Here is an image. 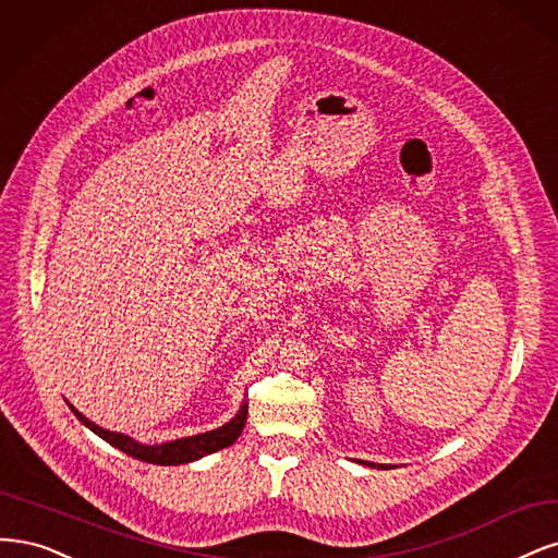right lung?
I'll return each instance as SVG.
<instances>
[{
  "instance_id": "right-lung-1",
  "label": "right lung",
  "mask_w": 558,
  "mask_h": 558,
  "mask_svg": "<svg viewBox=\"0 0 558 558\" xmlns=\"http://www.w3.org/2000/svg\"><path fill=\"white\" fill-rule=\"evenodd\" d=\"M71 410H74V415L87 428H93L99 438H104L106 442H111L113 447L122 449L124 454H130V457L141 459V461H148V463H159V465L190 463V461H196V459H202L206 454L218 452V449H222V447H229L233 440L241 436V430H243L245 420H247V405H243L239 415L233 417L229 424L215 428V430H208V434L181 438V440L165 442V445H141V442H134L130 436L113 434V430H106V428L97 426L95 422H89L87 417L81 415V412L74 405H71Z\"/></svg>"
}]
</instances>
